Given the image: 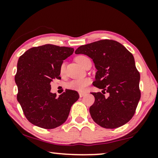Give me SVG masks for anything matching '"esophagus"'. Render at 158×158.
I'll return each instance as SVG.
<instances>
[{
	"label": "esophagus",
	"instance_id": "esophagus-1",
	"mask_svg": "<svg viewBox=\"0 0 158 158\" xmlns=\"http://www.w3.org/2000/svg\"><path fill=\"white\" fill-rule=\"evenodd\" d=\"M85 93H79V96H80V97H81V98H82V97L85 96Z\"/></svg>",
	"mask_w": 158,
	"mask_h": 158
}]
</instances>
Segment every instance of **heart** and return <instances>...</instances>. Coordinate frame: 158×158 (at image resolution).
<instances>
[{
  "mask_svg": "<svg viewBox=\"0 0 158 158\" xmlns=\"http://www.w3.org/2000/svg\"><path fill=\"white\" fill-rule=\"evenodd\" d=\"M88 59H89V58L85 55H79L75 58V60H76V62L80 65L83 67L84 63H85ZM64 73H65V63L62 62L60 66V73L61 75H64ZM90 83H91V81H90V78H88V77H86V78L75 79L69 82L68 85H67V87L69 89L77 90V91L80 92H83L85 91Z\"/></svg>",
  "mask_w": 158,
  "mask_h": 158,
  "instance_id": "heart-1",
  "label": "heart"
}]
</instances>
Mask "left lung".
<instances>
[{"label": "left lung", "instance_id": "left-lung-1", "mask_svg": "<svg viewBox=\"0 0 158 158\" xmlns=\"http://www.w3.org/2000/svg\"><path fill=\"white\" fill-rule=\"evenodd\" d=\"M91 58L97 69L93 84L103 89L91 93L95 102L90 107L93 120L106 129L118 128L135 113L141 97L140 75L132 54L119 42L103 40L82 45L75 52ZM108 94V96L104 94Z\"/></svg>", "mask_w": 158, "mask_h": 158}]
</instances>
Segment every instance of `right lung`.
Segmentation results:
<instances>
[{
	"label": "right lung",
	"mask_w": 158,
	"mask_h": 158,
	"mask_svg": "<svg viewBox=\"0 0 158 158\" xmlns=\"http://www.w3.org/2000/svg\"><path fill=\"white\" fill-rule=\"evenodd\" d=\"M72 47L44 44L32 47L19 57L15 82L17 100L26 118L35 126L55 129L67 120L78 93L66 89L57 97L51 93L50 83L60 77V66L73 55Z\"/></svg>",
	"instance_id": "right-lung-1"
}]
</instances>
